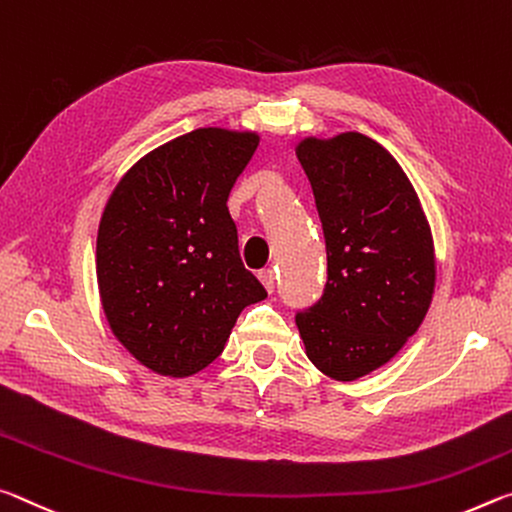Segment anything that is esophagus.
Wrapping results in <instances>:
<instances>
[{
    "mask_svg": "<svg viewBox=\"0 0 512 512\" xmlns=\"http://www.w3.org/2000/svg\"><path fill=\"white\" fill-rule=\"evenodd\" d=\"M258 279H261V283H263L267 292H274V286H276V272L272 270V267H267V270L258 272Z\"/></svg>",
    "mask_w": 512,
    "mask_h": 512,
    "instance_id": "obj_1",
    "label": "esophagus"
}]
</instances>
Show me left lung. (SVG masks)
Returning <instances> with one entry per match:
<instances>
[{
  "label": "left lung",
  "instance_id": "8db88e82",
  "mask_svg": "<svg viewBox=\"0 0 512 512\" xmlns=\"http://www.w3.org/2000/svg\"><path fill=\"white\" fill-rule=\"evenodd\" d=\"M320 213L329 279L297 313L306 356L356 381L399 354L429 313L435 249L420 197L388 149L358 131L295 147Z\"/></svg>",
  "mask_w": 512,
  "mask_h": 512
}]
</instances>
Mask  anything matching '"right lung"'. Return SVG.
<instances>
[{
	"instance_id": "right-lung-1",
	"label": "right lung",
	"mask_w": 512,
	"mask_h": 512,
	"mask_svg": "<svg viewBox=\"0 0 512 512\" xmlns=\"http://www.w3.org/2000/svg\"><path fill=\"white\" fill-rule=\"evenodd\" d=\"M258 140L254 131H190L142 156L106 201L99 299L115 338L156 374L204 370L242 308L267 297L240 261L226 208Z\"/></svg>"
}]
</instances>
